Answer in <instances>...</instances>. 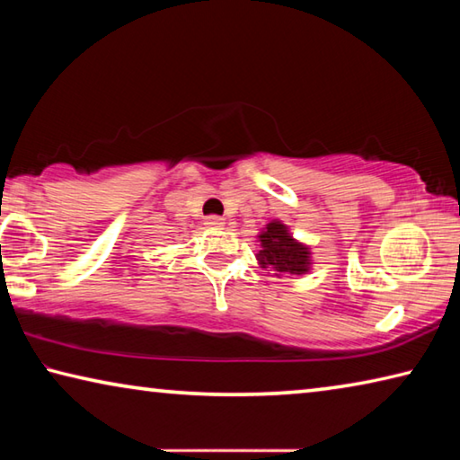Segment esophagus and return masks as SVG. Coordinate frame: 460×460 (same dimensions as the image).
Returning a JSON list of instances; mask_svg holds the SVG:
<instances>
[{
    "instance_id": "1",
    "label": "esophagus",
    "mask_w": 460,
    "mask_h": 460,
    "mask_svg": "<svg viewBox=\"0 0 460 460\" xmlns=\"http://www.w3.org/2000/svg\"><path fill=\"white\" fill-rule=\"evenodd\" d=\"M205 225H208V227H213V229H219V227H223V225H225V219H223V217L211 215V217H207Z\"/></svg>"
}]
</instances>
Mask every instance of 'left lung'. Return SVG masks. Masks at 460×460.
<instances>
[{"mask_svg":"<svg viewBox=\"0 0 460 460\" xmlns=\"http://www.w3.org/2000/svg\"><path fill=\"white\" fill-rule=\"evenodd\" d=\"M261 249L258 261L261 268H270L279 274L302 276L310 270V249L296 241L284 223L271 221L260 235Z\"/></svg>","mask_w":460,"mask_h":460,"instance_id":"1","label":"left lung"}]
</instances>
